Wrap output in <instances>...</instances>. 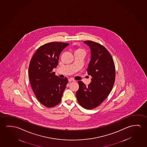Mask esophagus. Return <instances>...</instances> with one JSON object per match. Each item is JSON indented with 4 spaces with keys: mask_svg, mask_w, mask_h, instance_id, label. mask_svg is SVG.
I'll use <instances>...</instances> for the list:
<instances>
[{
    "mask_svg": "<svg viewBox=\"0 0 147 147\" xmlns=\"http://www.w3.org/2000/svg\"><path fill=\"white\" fill-rule=\"evenodd\" d=\"M68 80H69V82H75L74 79H72V78H69Z\"/></svg>",
    "mask_w": 147,
    "mask_h": 147,
    "instance_id": "34e87169",
    "label": "esophagus"
}]
</instances>
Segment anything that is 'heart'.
<instances>
[{"label":"heart","instance_id":"obj_1","mask_svg":"<svg viewBox=\"0 0 147 147\" xmlns=\"http://www.w3.org/2000/svg\"><path fill=\"white\" fill-rule=\"evenodd\" d=\"M76 51H84L83 50L81 49H79L77 50Z\"/></svg>","mask_w":147,"mask_h":147}]
</instances>
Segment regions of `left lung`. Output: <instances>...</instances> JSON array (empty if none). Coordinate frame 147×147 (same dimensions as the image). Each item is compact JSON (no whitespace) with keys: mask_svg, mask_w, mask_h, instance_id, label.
<instances>
[{"mask_svg":"<svg viewBox=\"0 0 147 147\" xmlns=\"http://www.w3.org/2000/svg\"><path fill=\"white\" fill-rule=\"evenodd\" d=\"M90 47L91 59L87 69L92 82L88 86L79 81L76 92L77 101L86 109H93L99 106L111 93L115 78V65L107 50L99 43L84 41Z\"/></svg>","mask_w":147,"mask_h":147,"instance_id":"obj_1","label":"left lung"}]
</instances>
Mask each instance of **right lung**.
<instances>
[{"mask_svg": "<svg viewBox=\"0 0 147 147\" xmlns=\"http://www.w3.org/2000/svg\"><path fill=\"white\" fill-rule=\"evenodd\" d=\"M69 45L63 42H50L37 49L30 61L28 75L36 99L47 107H52L61 101L68 84L67 77L59 78L53 72L59 63V54Z\"/></svg>", "mask_w": 147, "mask_h": 147, "instance_id": "right-lung-1", "label": "right lung"}]
</instances>
